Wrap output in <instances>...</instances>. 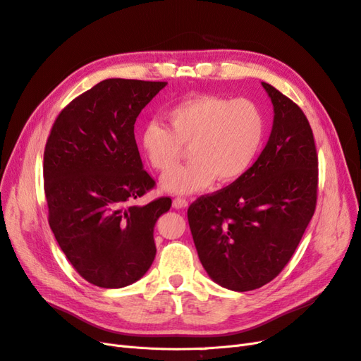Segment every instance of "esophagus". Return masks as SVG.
<instances>
[{
  "mask_svg": "<svg viewBox=\"0 0 361 361\" xmlns=\"http://www.w3.org/2000/svg\"><path fill=\"white\" fill-rule=\"evenodd\" d=\"M173 207L174 209H185V207H188V200H185L182 197H176L173 200Z\"/></svg>",
  "mask_w": 361,
  "mask_h": 361,
  "instance_id": "obj_1",
  "label": "esophagus"
}]
</instances>
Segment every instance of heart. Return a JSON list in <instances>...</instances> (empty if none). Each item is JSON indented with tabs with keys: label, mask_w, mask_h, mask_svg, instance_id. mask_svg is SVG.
Segmentation results:
<instances>
[{
	"label": "heart",
	"mask_w": 361,
	"mask_h": 361,
	"mask_svg": "<svg viewBox=\"0 0 361 361\" xmlns=\"http://www.w3.org/2000/svg\"><path fill=\"white\" fill-rule=\"evenodd\" d=\"M169 125L146 123L140 146L152 167L167 171L176 166L183 146L190 159L164 174L162 188L171 194H194L209 188L215 179L232 182L250 169L265 137V120L248 99L195 96L173 105Z\"/></svg>",
	"instance_id": "heart-1"
}]
</instances>
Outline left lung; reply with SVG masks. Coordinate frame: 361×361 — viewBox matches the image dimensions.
<instances>
[{"mask_svg":"<svg viewBox=\"0 0 361 361\" xmlns=\"http://www.w3.org/2000/svg\"><path fill=\"white\" fill-rule=\"evenodd\" d=\"M274 108L268 143L241 178L188 209L199 259L216 285L262 288L286 267L307 228L318 190V155L307 117L262 82Z\"/></svg>","mask_w":361,"mask_h":361,"instance_id":"8db88e82","label":"left lung"}]
</instances>
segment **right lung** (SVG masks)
<instances>
[{
  "mask_svg": "<svg viewBox=\"0 0 361 361\" xmlns=\"http://www.w3.org/2000/svg\"><path fill=\"white\" fill-rule=\"evenodd\" d=\"M166 85L104 80L64 108L51 129L43 155L49 226L72 267L94 286L133 285L155 259L154 228L171 199L129 203L155 185L134 125Z\"/></svg>",
  "mask_w": 361,
  "mask_h": 361,
  "instance_id": "right-lung-1",
  "label": "right lung"
}]
</instances>
